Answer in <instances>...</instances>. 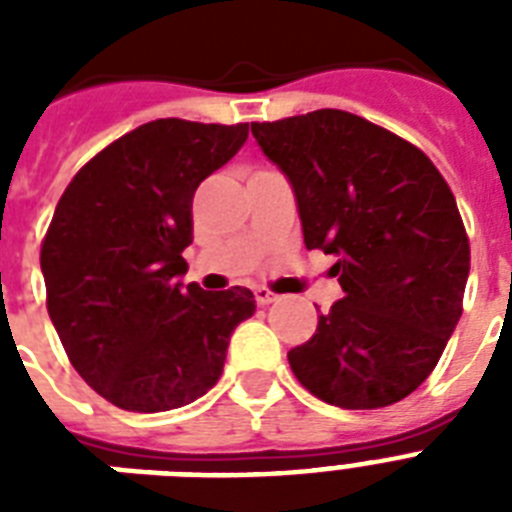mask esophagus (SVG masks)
Returning a JSON list of instances; mask_svg holds the SVG:
<instances>
[{
	"instance_id": "34e87169",
	"label": "esophagus",
	"mask_w": 512,
	"mask_h": 512,
	"mask_svg": "<svg viewBox=\"0 0 512 512\" xmlns=\"http://www.w3.org/2000/svg\"><path fill=\"white\" fill-rule=\"evenodd\" d=\"M255 300H257V305H268L276 300V295H273L268 287H255Z\"/></svg>"
}]
</instances>
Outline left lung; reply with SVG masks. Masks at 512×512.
<instances>
[{"label": "left lung", "mask_w": 512, "mask_h": 512, "mask_svg": "<svg viewBox=\"0 0 512 512\" xmlns=\"http://www.w3.org/2000/svg\"><path fill=\"white\" fill-rule=\"evenodd\" d=\"M252 135L295 191L305 247L337 257L342 300L289 350L292 372L332 406L396 404L462 316L470 244L454 193L420 148L348 111L255 122Z\"/></svg>", "instance_id": "obj_1"}]
</instances>
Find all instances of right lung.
Here are the masks:
<instances>
[{"mask_svg": "<svg viewBox=\"0 0 512 512\" xmlns=\"http://www.w3.org/2000/svg\"><path fill=\"white\" fill-rule=\"evenodd\" d=\"M249 124L156 119L103 148L68 183L42 244L52 327L95 393L127 412H170L223 374L244 287H183L193 193L231 162Z\"/></svg>", "mask_w": 512, "mask_h": 512, "instance_id": "right-lung-1", "label": "right lung"}]
</instances>
